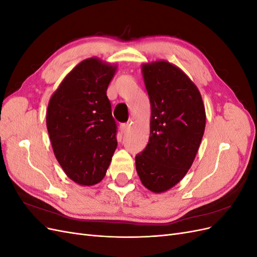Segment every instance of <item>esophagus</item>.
<instances>
[{
  "label": "esophagus",
  "instance_id": "obj_1",
  "mask_svg": "<svg viewBox=\"0 0 257 257\" xmlns=\"http://www.w3.org/2000/svg\"><path fill=\"white\" fill-rule=\"evenodd\" d=\"M120 131H121V133H122V134L126 133V132L128 131V124H126V123H122V124H120Z\"/></svg>",
  "mask_w": 257,
  "mask_h": 257
}]
</instances>
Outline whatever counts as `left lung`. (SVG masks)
Instances as JSON below:
<instances>
[{"mask_svg": "<svg viewBox=\"0 0 257 257\" xmlns=\"http://www.w3.org/2000/svg\"><path fill=\"white\" fill-rule=\"evenodd\" d=\"M151 104L150 137L136 155V170L148 190L162 193L186 175L206 126L200 93L180 68L166 61L143 64Z\"/></svg>", "mask_w": 257, "mask_h": 257, "instance_id": "left-lung-1", "label": "left lung"}]
</instances>
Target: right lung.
I'll return each mask as SVG.
<instances>
[{
  "mask_svg": "<svg viewBox=\"0 0 257 257\" xmlns=\"http://www.w3.org/2000/svg\"><path fill=\"white\" fill-rule=\"evenodd\" d=\"M116 67L97 58L75 66L47 109L54 155L68 178L80 185L102 181L116 149V124L106 91Z\"/></svg>",
  "mask_w": 257,
  "mask_h": 257,
  "instance_id": "right-lung-1",
  "label": "right lung"
}]
</instances>
